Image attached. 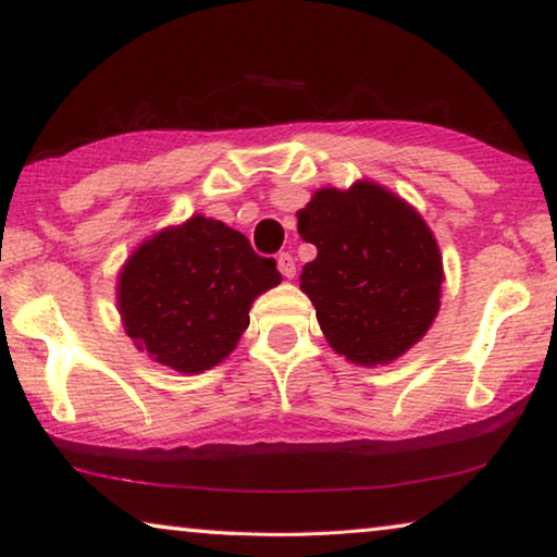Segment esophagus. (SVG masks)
Wrapping results in <instances>:
<instances>
[{
    "label": "esophagus",
    "mask_w": 557,
    "mask_h": 557,
    "mask_svg": "<svg viewBox=\"0 0 557 557\" xmlns=\"http://www.w3.org/2000/svg\"><path fill=\"white\" fill-rule=\"evenodd\" d=\"M277 270H280L282 275H285L287 280L295 277V272H297V268H295V258H292L289 252H280V256H277Z\"/></svg>",
    "instance_id": "esophagus-1"
}]
</instances>
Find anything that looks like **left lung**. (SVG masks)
Wrapping results in <instances>:
<instances>
[{"mask_svg": "<svg viewBox=\"0 0 557 557\" xmlns=\"http://www.w3.org/2000/svg\"><path fill=\"white\" fill-rule=\"evenodd\" d=\"M317 258L301 268L329 346L358 366L393 363L428 334L440 312V245L418 209L369 178L324 186L297 211Z\"/></svg>", "mask_w": 557, "mask_h": 557, "instance_id": "8db88e82", "label": "left lung"}]
</instances>
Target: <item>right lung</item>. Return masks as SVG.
Masks as SVG:
<instances>
[{"mask_svg": "<svg viewBox=\"0 0 557 557\" xmlns=\"http://www.w3.org/2000/svg\"><path fill=\"white\" fill-rule=\"evenodd\" d=\"M282 275L243 233L196 213L132 250L117 275V312L139 351L196 375L219 366L250 324V307Z\"/></svg>", "mask_w": 557, "mask_h": 557, "instance_id": "add662e5", "label": "right lung"}]
</instances>
